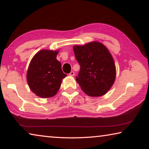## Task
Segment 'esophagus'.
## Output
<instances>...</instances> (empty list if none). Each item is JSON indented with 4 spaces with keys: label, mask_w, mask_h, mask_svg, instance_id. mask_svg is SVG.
I'll return each instance as SVG.
<instances>
[{
    "label": "esophagus",
    "mask_w": 149,
    "mask_h": 149,
    "mask_svg": "<svg viewBox=\"0 0 149 149\" xmlns=\"http://www.w3.org/2000/svg\"><path fill=\"white\" fill-rule=\"evenodd\" d=\"M70 76H74V75H75V72H73V71H72L70 73V74H69Z\"/></svg>",
    "instance_id": "obj_1"
}]
</instances>
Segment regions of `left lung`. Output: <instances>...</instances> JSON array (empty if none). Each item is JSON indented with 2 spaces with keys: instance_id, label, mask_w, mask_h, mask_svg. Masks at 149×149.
<instances>
[{
  "instance_id": "left-lung-1",
  "label": "left lung",
  "mask_w": 149,
  "mask_h": 149,
  "mask_svg": "<svg viewBox=\"0 0 149 149\" xmlns=\"http://www.w3.org/2000/svg\"><path fill=\"white\" fill-rule=\"evenodd\" d=\"M74 51L80 65L76 81L83 91L91 97L106 94L116 77L114 62L108 50L100 42H91L74 46Z\"/></svg>"
}]
</instances>
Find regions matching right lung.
<instances>
[{"instance_id":"right-lung-1","label":"right lung","mask_w":149,"mask_h":149,"mask_svg":"<svg viewBox=\"0 0 149 149\" xmlns=\"http://www.w3.org/2000/svg\"><path fill=\"white\" fill-rule=\"evenodd\" d=\"M58 51L42 50L33 58L27 74L29 87L41 98L52 97L56 94L63 78L61 63L56 59Z\"/></svg>"}]
</instances>
